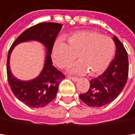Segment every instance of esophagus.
Returning a JSON list of instances; mask_svg holds the SVG:
<instances>
[{
	"label": "esophagus",
	"instance_id": "esophagus-1",
	"mask_svg": "<svg viewBox=\"0 0 135 135\" xmlns=\"http://www.w3.org/2000/svg\"><path fill=\"white\" fill-rule=\"evenodd\" d=\"M69 77V79H72L73 81H74V82H76L78 79H78V78L77 77H74V76H68Z\"/></svg>",
	"mask_w": 135,
	"mask_h": 135
}]
</instances>
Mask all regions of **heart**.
Wrapping results in <instances>:
<instances>
[{
	"instance_id": "heart-1",
	"label": "heart",
	"mask_w": 135,
	"mask_h": 135,
	"mask_svg": "<svg viewBox=\"0 0 135 135\" xmlns=\"http://www.w3.org/2000/svg\"><path fill=\"white\" fill-rule=\"evenodd\" d=\"M68 44L57 41L53 47L52 58L60 68L70 65L77 56L80 61L70 70L78 74L89 73L97 75L104 72L110 64L115 52V44L109 36L91 31L72 34L67 39Z\"/></svg>"
}]
</instances>
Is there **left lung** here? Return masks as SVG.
<instances>
[{"instance_id": "obj_1", "label": "left lung", "mask_w": 135, "mask_h": 135, "mask_svg": "<svg viewBox=\"0 0 135 135\" xmlns=\"http://www.w3.org/2000/svg\"><path fill=\"white\" fill-rule=\"evenodd\" d=\"M113 40L117 47L114 59L101 75L90 81L88 91L79 95L81 100L88 106L101 107L111 103L122 92L127 82V52L117 36H114Z\"/></svg>"}]
</instances>
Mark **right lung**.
<instances>
[{"label":"right lung","mask_w":135,"mask_h":135,"mask_svg":"<svg viewBox=\"0 0 135 135\" xmlns=\"http://www.w3.org/2000/svg\"><path fill=\"white\" fill-rule=\"evenodd\" d=\"M62 25L55 22H41L29 27L15 40L9 50L7 58V79L11 91L18 99L31 108H41L49 104L56 95L60 82L65 77L52 65L51 53L56 35ZM38 40L47 49L45 67L41 74L31 81H20L9 70V56L13 47L22 41Z\"/></svg>","instance_id":"add662e5"}]
</instances>
